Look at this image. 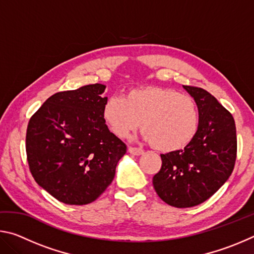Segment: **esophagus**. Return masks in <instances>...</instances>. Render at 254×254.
<instances>
[{"label":"esophagus","mask_w":254,"mask_h":254,"mask_svg":"<svg viewBox=\"0 0 254 254\" xmlns=\"http://www.w3.org/2000/svg\"><path fill=\"white\" fill-rule=\"evenodd\" d=\"M127 151L130 152L131 154H133V156H141V154H143L144 151L142 149L140 148H134V147H128Z\"/></svg>","instance_id":"1"}]
</instances>
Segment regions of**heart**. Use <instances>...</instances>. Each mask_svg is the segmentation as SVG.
<instances>
[{
    "label": "heart",
    "instance_id": "heart-1",
    "mask_svg": "<svg viewBox=\"0 0 254 254\" xmlns=\"http://www.w3.org/2000/svg\"><path fill=\"white\" fill-rule=\"evenodd\" d=\"M103 121L119 137L142 127L144 140L162 152L183 150L195 139L199 127L196 101L171 88L144 86L123 97H110L102 109Z\"/></svg>",
    "mask_w": 254,
    "mask_h": 254
}]
</instances>
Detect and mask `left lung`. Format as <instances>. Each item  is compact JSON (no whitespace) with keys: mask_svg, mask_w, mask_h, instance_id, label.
Masks as SVG:
<instances>
[{"mask_svg":"<svg viewBox=\"0 0 254 254\" xmlns=\"http://www.w3.org/2000/svg\"><path fill=\"white\" fill-rule=\"evenodd\" d=\"M183 87L198 106V131L184 150L161 154V169L152 179L158 196L178 208L199 205L214 195L229 179L236 159L232 114L205 89Z\"/></svg>","mask_w":254,"mask_h":254,"instance_id":"left-lung-1","label":"left lung"}]
</instances>
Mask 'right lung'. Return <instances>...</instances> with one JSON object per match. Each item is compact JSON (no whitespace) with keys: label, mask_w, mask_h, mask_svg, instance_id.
<instances>
[{"label":"right lung","mask_w":254,"mask_h":254,"mask_svg":"<svg viewBox=\"0 0 254 254\" xmlns=\"http://www.w3.org/2000/svg\"><path fill=\"white\" fill-rule=\"evenodd\" d=\"M105 85L54 94L30 119L25 150L40 187L62 203L86 205L114 179L127 145L110 132L102 109Z\"/></svg>","instance_id":"obj_1"}]
</instances>
